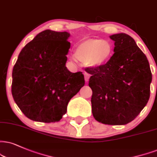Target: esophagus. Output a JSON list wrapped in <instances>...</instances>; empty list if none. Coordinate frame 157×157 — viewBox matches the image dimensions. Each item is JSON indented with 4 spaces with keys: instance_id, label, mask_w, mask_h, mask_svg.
<instances>
[{
    "instance_id": "esophagus-1",
    "label": "esophagus",
    "mask_w": 157,
    "mask_h": 157,
    "mask_svg": "<svg viewBox=\"0 0 157 157\" xmlns=\"http://www.w3.org/2000/svg\"><path fill=\"white\" fill-rule=\"evenodd\" d=\"M90 75L88 73H86V72L84 73V79H85V82H89V79H90Z\"/></svg>"
}]
</instances>
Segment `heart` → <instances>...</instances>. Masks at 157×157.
<instances>
[{
  "label": "heart",
  "mask_w": 157,
  "mask_h": 157,
  "mask_svg": "<svg viewBox=\"0 0 157 157\" xmlns=\"http://www.w3.org/2000/svg\"><path fill=\"white\" fill-rule=\"evenodd\" d=\"M113 52V46L108 40L90 38L77 45L71 59L75 63L80 61L90 67H100L109 62Z\"/></svg>",
  "instance_id": "1"
}]
</instances>
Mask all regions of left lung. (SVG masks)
<instances>
[{
  "mask_svg": "<svg viewBox=\"0 0 157 157\" xmlns=\"http://www.w3.org/2000/svg\"><path fill=\"white\" fill-rule=\"evenodd\" d=\"M114 54L105 65L86 67L91 75L92 111L105 124H127L136 118L150 97L152 75L146 56L126 33L112 35Z\"/></svg>",
  "mask_w": 157,
  "mask_h": 157,
  "instance_id": "left-lung-1",
  "label": "left lung"
}]
</instances>
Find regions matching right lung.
Returning <instances> with one entry per match:
<instances>
[{
    "label": "right lung",
    "instance_id": "right-lung-1",
    "mask_svg": "<svg viewBox=\"0 0 157 157\" xmlns=\"http://www.w3.org/2000/svg\"><path fill=\"white\" fill-rule=\"evenodd\" d=\"M67 32L46 30L26 44L12 71L11 93L28 119L50 123L66 113L70 100L85 84L82 72L67 69Z\"/></svg>",
    "mask_w": 157,
    "mask_h": 157
}]
</instances>
